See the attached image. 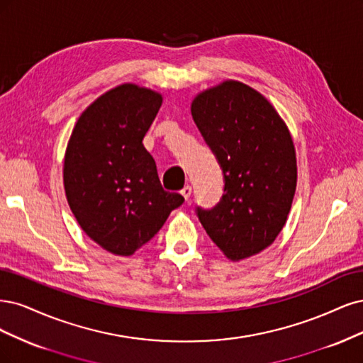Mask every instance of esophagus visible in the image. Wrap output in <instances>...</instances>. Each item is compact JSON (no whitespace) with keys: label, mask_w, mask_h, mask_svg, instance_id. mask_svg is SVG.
<instances>
[{"label":"esophagus","mask_w":363,"mask_h":363,"mask_svg":"<svg viewBox=\"0 0 363 363\" xmlns=\"http://www.w3.org/2000/svg\"><path fill=\"white\" fill-rule=\"evenodd\" d=\"M181 194L184 196V199H185V201H189V199H190V196H191V186H190V185H185V186H184V189L181 190Z\"/></svg>","instance_id":"esophagus-1"}]
</instances>
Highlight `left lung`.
<instances>
[{
    "label": "left lung",
    "mask_w": 363,
    "mask_h": 363,
    "mask_svg": "<svg viewBox=\"0 0 363 363\" xmlns=\"http://www.w3.org/2000/svg\"><path fill=\"white\" fill-rule=\"evenodd\" d=\"M191 116L225 174L221 201L197 208L199 220L228 259L250 258L286 223L297 186L291 133L270 101L235 79L197 93Z\"/></svg>",
    "instance_id": "obj_1"
}]
</instances>
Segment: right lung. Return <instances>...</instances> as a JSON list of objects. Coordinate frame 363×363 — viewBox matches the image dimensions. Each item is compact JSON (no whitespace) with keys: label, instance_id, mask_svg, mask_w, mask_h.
I'll use <instances>...</instances> for the list:
<instances>
[{"label":"right lung","instance_id":"obj_1","mask_svg":"<svg viewBox=\"0 0 363 363\" xmlns=\"http://www.w3.org/2000/svg\"><path fill=\"white\" fill-rule=\"evenodd\" d=\"M162 95L125 83L81 113L63 162L67 203L86 235L104 250L131 256L166 223L184 197L162 189L143 137Z\"/></svg>","mask_w":363,"mask_h":363}]
</instances>
